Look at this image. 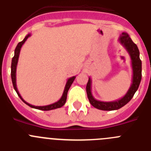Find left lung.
Masks as SVG:
<instances>
[{
	"mask_svg": "<svg viewBox=\"0 0 151 151\" xmlns=\"http://www.w3.org/2000/svg\"><path fill=\"white\" fill-rule=\"evenodd\" d=\"M119 42L123 45L128 52L131 59L132 68V79L129 89L123 97L113 101H101L96 100L92 94V80L89 77L86 84V93L88 99L94 108L102 111H114L121 108L126 105L132 99L133 96L138 89V86L142 80V61L139 57V50L135 43H133L129 35L126 32H123L119 38Z\"/></svg>",
	"mask_w": 151,
	"mask_h": 151,
	"instance_id": "left-lung-1",
	"label": "left lung"
}]
</instances>
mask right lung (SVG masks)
<instances>
[{
	"label": "right lung",
	"instance_id": "1",
	"mask_svg": "<svg viewBox=\"0 0 151 151\" xmlns=\"http://www.w3.org/2000/svg\"><path fill=\"white\" fill-rule=\"evenodd\" d=\"M32 34H28V35L25 36V37L24 38V40L22 41L19 42V43L17 44L16 46V49H15L14 51V56H13V59H12V63H11V78H12V82H13V88L16 90V93L18 94V96H19L20 99H22V101H23L24 103L28 105L29 107L32 108H35V109H38V110H42V111H50V110H54L56 109V108H59L61 107L64 105V104H65L66 102V99H67V95H68V89H70V86L72 84V83L74 82V79L76 78V76H74V77H71L70 78L68 79L67 83L65 84V89H64V92L63 94H62V97L61 99H59V101H56L55 103H52L51 104H48V105H45V106H35L32 105V104H29L27 101H25L24 99H22V97L21 96V95L19 94V92L18 89H17V86H16V67H17V64H18V61H19V54H20V50H21L22 47V45L25 43V42L26 41L27 39L31 37Z\"/></svg>",
	"mask_w": 151,
	"mask_h": 151
}]
</instances>
